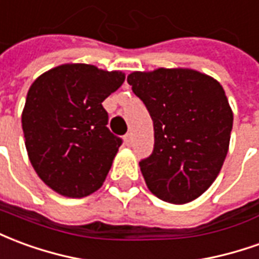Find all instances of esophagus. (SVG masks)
<instances>
[{"mask_svg": "<svg viewBox=\"0 0 259 259\" xmlns=\"http://www.w3.org/2000/svg\"><path fill=\"white\" fill-rule=\"evenodd\" d=\"M125 144L128 145V146L133 144V133H128L125 135Z\"/></svg>", "mask_w": 259, "mask_h": 259, "instance_id": "obj_1", "label": "esophagus"}]
</instances>
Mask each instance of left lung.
Masks as SVG:
<instances>
[{
    "mask_svg": "<svg viewBox=\"0 0 259 259\" xmlns=\"http://www.w3.org/2000/svg\"><path fill=\"white\" fill-rule=\"evenodd\" d=\"M126 82L153 120L155 148L139 162L149 191L183 205L201 197L221 173L233 111L218 80L190 68L135 71Z\"/></svg>",
    "mask_w": 259,
    "mask_h": 259,
    "instance_id": "obj_1",
    "label": "left lung"
}]
</instances>
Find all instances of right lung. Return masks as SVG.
<instances>
[{
  "mask_svg": "<svg viewBox=\"0 0 259 259\" xmlns=\"http://www.w3.org/2000/svg\"><path fill=\"white\" fill-rule=\"evenodd\" d=\"M125 80L121 71L62 64L29 88L22 130L34 171L68 198L91 195L103 185L121 141L107 128L102 103Z\"/></svg>",
  "mask_w": 259,
  "mask_h": 259,
  "instance_id": "obj_1",
  "label": "right lung"
}]
</instances>
